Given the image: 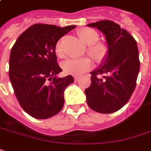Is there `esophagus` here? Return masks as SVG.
Segmentation results:
<instances>
[{"instance_id":"esophagus-1","label":"esophagus","mask_w":151,"mask_h":151,"mask_svg":"<svg viewBox=\"0 0 151 151\" xmlns=\"http://www.w3.org/2000/svg\"><path fill=\"white\" fill-rule=\"evenodd\" d=\"M79 79H80V77H79V76H74L75 81H77V80H79Z\"/></svg>"}]
</instances>
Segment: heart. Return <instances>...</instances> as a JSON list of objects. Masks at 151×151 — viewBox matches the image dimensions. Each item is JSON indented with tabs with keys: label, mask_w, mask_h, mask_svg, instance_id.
Masks as SVG:
<instances>
[{
	"label": "heart",
	"mask_w": 151,
	"mask_h": 151,
	"mask_svg": "<svg viewBox=\"0 0 151 151\" xmlns=\"http://www.w3.org/2000/svg\"><path fill=\"white\" fill-rule=\"evenodd\" d=\"M78 35L82 41L88 45V53L97 62H100L105 58L107 53L106 45L97 41L99 35L91 28H84L78 31ZM55 53L60 58L64 57L60 42H57L55 46ZM93 63L89 58H81L77 60H68L63 64V68L67 74L79 76L86 71L92 68Z\"/></svg>",
	"instance_id": "1"
}]
</instances>
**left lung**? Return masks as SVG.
Listing matches in <instances>:
<instances>
[{"label": "left lung", "instance_id": "left-lung-1", "mask_svg": "<svg viewBox=\"0 0 151 151\" xmlns=\"http://www.w3.org/2000/svg\"><path fill=\"white\" fill-rule=\"evenodd\" d=\"M106 37L107 55L103 63L91 72V85L85 89L91 109L110 114L121 109L131 98L139 75V50L135 40L111 20L88 24Z\"/></svg>", "mask_w": 151, "mask_h": 151}]
</instances>
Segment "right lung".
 Here are the masks:
<instances>
[{"mask_svg": "<svg viewBox=\"0 0 151 151\" xmlns=\"http://www.w3.org/2000/svg\"><path fill=\"white\" fill-rule=\"evenodd\" d=\"M76 28L35 24L18 37L9 58V79L19 104L32 117L45 119L57 114L64 104L63 92L74 82L71 76L57 78L62 71L55 46Z\"/></svg>", "mask_w": 151, "mask_h": 151, "instance_id": "1", "label": "right lung"}]
</instances>
